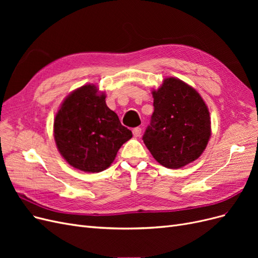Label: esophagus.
Listing matches in <instances>:
<instances>
[{
    "label": "esophagus",
    "mask_w": 258,
    "mask_h": 258,
    "mask_svg": "<svg viewBox=\"0 0 258 258\" xmlns=\"http://www.w3.org/2000/svg\"><path fill=\"white\" fill-rule=\"evenodd\" d=\"M141 132H142V129L140 128V127H136V128H134V130H132V134H134V136L136 138L141 136Z\"/></svg>",
    "instance_id": "esophagus-1"
}]
</instances>
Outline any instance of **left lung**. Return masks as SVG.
I'll use <instances>...</instances> for the list:
<instances>
[{"label":"left lung","instance_id":"left-lung-1","mask_svg":"<svg viewBox=\"0 0 258 258\" xmlns=\"http://www.w3.org/2000/svg\"><path fill=\"white\" fill-rule=\"evenodd\" d=\"M152 93L154 113L143 142L153 157L169 169L198 159L211 137L210 113L204 99L175 77H168Z\"/></svg>","mask_w":258,"mask_h":258}]
</instances>
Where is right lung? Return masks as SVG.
<instances>
[{
    "label": "right lung",
    "mask_w": 258,
    "mask_h": 258,
    "mask_svg": "<svg viewBox=\"0 0 258 258\" xmlns=\"http://www.w3.org/2000/svg\"><path fill=\"white\" fill-rule=\"evenodd\" d=\"M58 151L69 165L84 172H101L112 165L132 132L107 107L105 93L85 85L62 102L53 121Z\"/></svg>",
    "instance_id": "obj_1"
}]
</instances>
